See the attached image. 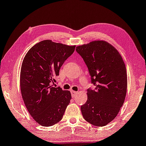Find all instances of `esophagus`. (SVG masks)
Wrapping results in <instances>:
<instances>
[{"mask_svg": "<svg viewBox=\"0 0 146 146\" xmlns=\"http://www.w3.org/2000/svg\"><path fill=\"white\" fill-rule=\"evenodd\" d=\"M71 93L72 98H74L75 96V95H76L77 94V92H75V91H73V90H71Z\"/></svg>", "mask_w": 146, "mask_h": 146, "instance_id": "esophagus-1", "label": "esophagus"}]
</instances>
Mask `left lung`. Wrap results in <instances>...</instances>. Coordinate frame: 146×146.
<instances>
[{"label": "left lung", "mask_w": 146, "mask_h": 146, "mask_svg": "<svg viewBox=\"0 0 146 146\" xmlns=\"http://www.w3.org/2000/svg\"><path fill=\"white\" fill-rule=\"evenodd\" d=\"M76 51L86 62L96 86L94 90H88V100L81 106L82 115L94 126H105L115 119L126 97L125 62L119 51L104 40L78 46Z\"/></svg>", "instance_id": "1"}]
</instances>
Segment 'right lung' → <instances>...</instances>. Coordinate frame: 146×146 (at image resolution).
<instances>
[{"instance_id": "add662e5", "label": "right lung", "mask_w": 146, "mask_h": 146, "mask_svg": "<svg viewBox=\"0 0 146 146\" xmlns=\"http://www.w3.org/2000/svg\"><path fill=\"white\" fill-rule=\"evenodd\" d=\"M75 46L41 41L24 57L20 73V88L24 104L34 121L44 127L52 126L62 119L71 99V92L54 88L52 83L75 50Z\"/></svg>"}]
</instances>
